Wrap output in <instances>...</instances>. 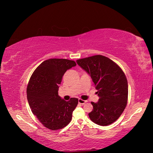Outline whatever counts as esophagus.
Segmentation results:
<instances>
[{
  "label": "esophagus",
  "instance_id": "obj_1",
  "mask_svg": "<svg viewBox=\"0 0 153 153\" xmlns=\"http://www.w3.org/2000/svg\"><path fill=\"white\" fill-rule=\"evenodd\" d=\"M86 102H87V100H82V99H81V98H79V100H78V102L79 103V104H81V105H84Z\"/></svg>",
  "mask_w": 153,
  "mask_h": 153
}]
</instances>
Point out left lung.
I'll return each instance as SVG.
<instances>
[{
  "mask_svg": "<svg viewBox=\"0 0 153 153\" xmlns=\"http://www.w3.org/2000/svg\"><path fill=\"white\" fill-rule=\"evenodd\" d=\"M76 62L91 77L99 97L98 102H91L93 109L88 114L90 119L102 126L115 122L128 102V85L124 72L111 59L100 55Z\"/></svg>",
  "mask_w": 153,
  "mask_h": 153,
  "instance_id": "8db88e82",
  "label": "left lung"
}]
</instances>
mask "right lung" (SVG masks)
Segmentation results:
<instances>
[{
    "label": "right lung",
    "mask_w": 153,
    "mask_h": 153,
    "mask_svg": "<svg viewBox=\"0 0 153 153\" xmlns=\"http://www.w3.org/2000/svg\"><path fill=\"white\" fill-rule=\"evenodd\" d=\"M76 65V62L68 59H48L35 69L28 82L27 98L30 107L41 123L49 129L57 130L68 125L78 104L76 98L65 101L58 94L63 75Z\"/></svg>",
    "instance_id": "1"
}]
</instances>
